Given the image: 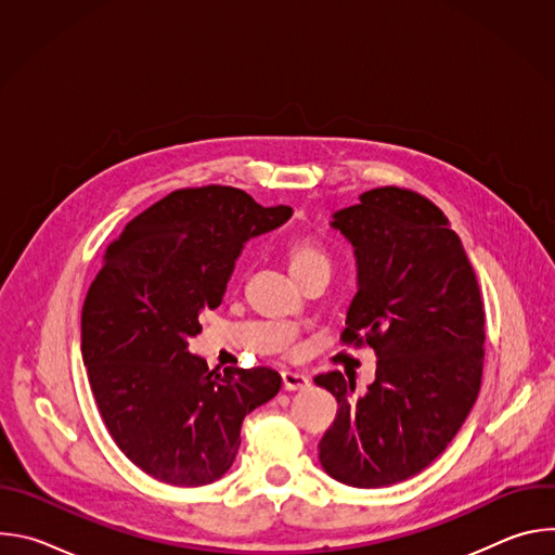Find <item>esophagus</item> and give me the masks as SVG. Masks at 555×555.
<instances>
[{
  "mask_svg": "<svg viewBox=\"0 0 555 555\" xmlns=\"http://www.w3.org/2000/svg\"><path fill=\"white\" fill-rule=\"evenodd\" d=\"M309 386V379L296 371H283V388L285 390H302Z\"/></svg>",
  "mask_w": 555,
  "mask_h": 555,
  "instance_id": "1",
  "label": "esophagus"
}]
</instances>
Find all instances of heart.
I'll use <instances>...</instances> for the list:
<instances>
[{"label": "heart", "mask_w": 555, "mask_h": 555, "mask_svg": "<svg viewBox=\"0 0 555 555\" xmlns=\"http://www.w3.org/2000/svg\"><path fill=\"white\" fill-rule=\"evenodd\" d=\"M287 266H289L292 276L296 281H300L302 276H307L311 272H330L332 259L319 244H313L309 240H300L289 246Z\"/></svg>", "instance_id": "obj_1"}]
</instances>
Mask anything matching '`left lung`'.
I'll list each match as a JSON object with an SVG mask.
<instances>
[{
    "label": "left lung",
    "instance_id": "obj_1",
    "mask_svg": "<svg viewBox=\"0 0 555 555\" xmlns=\"http://www.w3.org/2000/svg\"><path fill=\"white\" fill-rule=\"evenodd\" d=\"M353 246L358 292L345 345L377 356L366 392L340 371L315 375L338 413L319 443L332 479L386 488L428 467L479 398L486 311L477 274L448 217L424 195L382 186L334 212Z\"/></svg>",
    "mask_w": 555,
    "mask_h": 555
}]
</instances>
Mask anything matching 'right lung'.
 I'll return each instance as SVG.
<instances>
[{
    "label": "right lung",
    "instance_id": "obj_1",
    "mask_svg": "<svg viewBox=\"0 0 555 555\" xmlns=\"http://www.w3.org/2000/svg\"><path fill=\"white\" fill-rule=\"evenodd\" d=\"M289 217L242 189H180L107 246L83 302L81 351L112 439L149 477L178 488L221 479L244 417L279 392L274 369L210 371L189 338L199 313L221 305L244 244Z\"/></svg>",
    "mask_w": 555,
    "mask_h": 555
}]
</instances>
